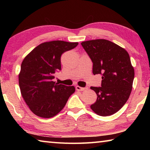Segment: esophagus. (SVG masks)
<instances>
[{
  "label": "esophagus",
  "instance_id": "34e87169",
  "mask_svg": "<svg viewBox=\"0 0 150 150\" xmlns=\"http://www.w3.org/2000/svg\"><path fill=\"white\" fill-rule=\"evenodd\" d=\"M75 88H76V90H77V91H83L85 90L86 88H84V87H79V86H76Z\"/></svg>",
  "mask_w": 150,
  "mask_h": 150
}]
</instances>
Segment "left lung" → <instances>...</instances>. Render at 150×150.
I'll return each instance as SVG.
<instances>
[{
  "mask_svg": "<svg viewBox=\"0 0 150 150\" xmlns=\"http://www.w3.org/2000/svg\"><path fill=\"white\" fill-rule=\"evenodd\" d=\"M81 44L92 61L93 74L102 75L101 87H91L97 95L91 108L99 116L113 115L125 105L132 88L134 70L128 53L103 39Z\"/></svg>",
  "mask_w": 150,
  "mask_h": 150,
  "instance_id": "8db88e82",
  "label": "left lung"
}]
</instances>
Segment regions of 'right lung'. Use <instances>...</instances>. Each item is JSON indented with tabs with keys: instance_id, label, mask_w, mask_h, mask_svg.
Segmentation results:
<instances>
[{
	"instance_id": "obj_1",
	"label": "right lung",
	"mask_w": 150,
	"mask_h": 150,
	"mask_svg": "<svg viewBox=\"0 0 150 150\" xmlns=\"http://www.w3.org/2000/svg\"><path fill=\"white\" fill-rule=\"evenodd\" d=\"M78 44L59 40L44 42L24 59L19 86L22 97L35 115L49 118L57 115L75 91L73 86L58 85L53 79L55 73L62 69V55Z\"/></svg>"
}]
</instances>
